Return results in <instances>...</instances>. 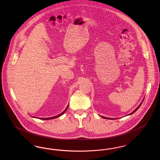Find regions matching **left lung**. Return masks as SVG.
Wrapping results in <instances>:
<instances>
[{"mask_svg":"<svg viewBox=\"0 0 160 160\" xmlns=\"http://www.w3.org/2000/svg\"><path fill=\"white\" fill-rule=\"evenodd\" d=\"M143 100H144V99H143V101H142V102H141V103H140V105H139V106H138L137 107V108H136V109H135V110H134V111H133V112H131V113H129V114H128V115H131V114H133V113H134V112H136V111H137V110H138V108H139V107H140V106H141V104H142V102H143ZM101 116V118H104V119H116V118H107V117H104V116Z\"/></svg>","mask_w":160,"mask_h":160,"instance_id":"8db88e82","label":"left lung"}]
</instances>
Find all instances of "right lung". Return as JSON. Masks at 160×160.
I'll use <instances>...</instances> for the list:
<instances>
[{"instance_id": "add662e5", "label": "right lung", "mask_w": 160, "mask_h": 160, "mask_svg": "<svg viewBox=\"0 0 160 160\" xmlns=\"http://www.w3.org/2000/svg\"><path fill=\"white\" fill-rule=\"evenodd\" d=\"M68 106L67 107V108H65V110L61 113V114H58V115H57V116H53V117H50V118H37V117H35V116H31L32 117H33V118H38V119H42V120H49V119H55V118H58V117H59V116H62V114H64L65 113V112L67 111V108H68Z\"/></svg>"}]
</instances>
